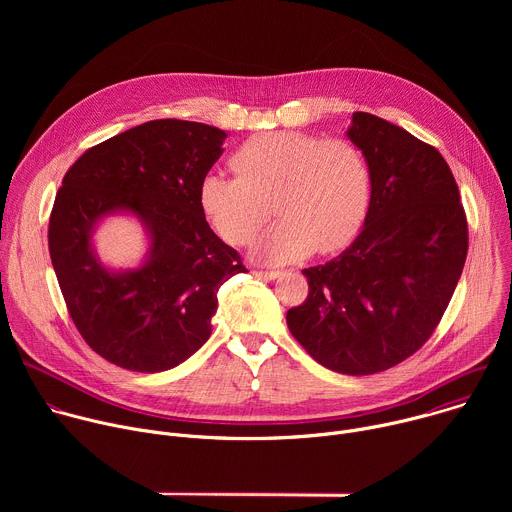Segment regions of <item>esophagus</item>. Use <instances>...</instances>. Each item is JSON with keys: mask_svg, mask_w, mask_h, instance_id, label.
Masks as SVG:
<instances>
[{"mask_svg": "<svg viewBox=\"0 0 512 512\" xmlns=\"http://www.w3.org/2000/svg\"><path fill=\"white\" fill-rule=\"evenodd\" d=\"M257 277H263V279H275L279 277V271H263V269H255L253 271Z\"/></svg>", "mask_w": 512, "mask_h": 512, "instance_id": "obj_1", "label": "esophagus"}]
</instances>
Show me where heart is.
<instances>
[{
	"mask_svg": "<svg viewBox=\"0 0 512 512\" xmlns=\"http://www.w3.org/2000/svg\"><path fill=\"white\" fill-rule=\"evenodd\" d=\"M237 176L206 172L198 184L200 210L229 245H247L271 216L253 257L261 263L330 255L358 235L371 202V170L358 145L302 131H267L231 156Z\"/></svg>",
	"mask_w": 512,
	"mask_h": 512,
	"instance_id": "obj_1",
	"label": "heart"
}]
</instances>
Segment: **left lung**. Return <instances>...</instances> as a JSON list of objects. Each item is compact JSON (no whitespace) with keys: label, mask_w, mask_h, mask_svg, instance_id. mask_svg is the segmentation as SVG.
<instances>
[{"label":"left lung","mask_w":512,"mask_h":512,"mask_svg":"<svg viewBox=\"0 0 512 512\" xmlns=\"http://www.w3.org/2000/svg\"><path fill=\"white\" fill-rule=\"evenodd\" d=\"M371 170V204L354 243L304 269L310 294L287 328L322 367L375 375L417 352L462 275L468 223L458 184L433 145L371 113L346 131Z\"/></svg>","instance_id":"8db88e82"}]
</instances>
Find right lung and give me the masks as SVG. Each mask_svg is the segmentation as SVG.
<instances>
[{
	"label": "right lung",
	"instance_id": "right-lung-1",
	"mask_svg": "<svg viewBox=\"0 0 512 512\" xmlns=\"http://www.w3.org/2000/svg\"><path fill=\"white\" fill-rule=\"evenodd\" d=\"M218 127L156 119L87 150L56 194L48 249L68 314L85 342L133 373L178 367L210 336L218 287L247 271L198 202L200 178L223 154ZM135 213L151 235L137 270L111 272L90 245L96 223Z\"/></svg>",
	"mask_w": 512,
	"mask_h": 512
}]
</instances>
